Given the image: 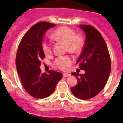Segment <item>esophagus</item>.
Returning <instances> with one entry per match:
<instances>
[{
	"instance_id": "esophagus-1",
	"label": "esophagus",
	"mask_w": 123,
	"mask_h": 123,
	"mask_svg": "<svg viewBox=\"0 0 123 123\" xmlns=\"http://www.w3.org/2000/svg\"><path fill=\"white\" fill-rule=\"evenodd\" d=\"M70 74H69V73H64L63 74V77H69L70 76Z\"/></svg>"
}]
</instances>
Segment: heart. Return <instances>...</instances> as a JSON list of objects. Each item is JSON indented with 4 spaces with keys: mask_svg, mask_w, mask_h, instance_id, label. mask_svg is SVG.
<instances>
[{
    "mask_svg": "<svg viewBox=\"0 0 123 123\" xmlns=\"http://www.w3.org/2000/svg\"><path fill=\"white\" fill-rule=\"evenodd\" d=\"M52 37L54 40L66 44V50L70 53H79L84 46V38L82 36L76 34L75 30L67 26H62L56 29L52 33ZM41 48L45 55H49L52 54V46L50 42L46 40L43 41ZM72 61V59L69 56H61L55 60L54 66L58 69L64 71L69 68Z\"/></svg>",
    "mask_w": 123,
    "mask_h": 123,
    "instance_id": "b5f03b06",
    "label": "heart"
}]
</instances>
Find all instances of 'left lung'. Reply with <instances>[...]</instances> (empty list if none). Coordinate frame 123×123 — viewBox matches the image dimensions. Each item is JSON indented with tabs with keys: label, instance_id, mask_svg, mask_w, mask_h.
Listing matches in <instances>:
<instances>
[{
	"label": "left lung",
	"instance_id": "obj_1",
	"mask_svg": "<svg viewBox=\"0 0 123 123\" xmlns=\"http://www.w3.org/2000/svg\"><path fill=\"white\" fill-rule=\"evenodd\" d=\"M80 27L85 32L86 41L76 64L85 73H71L78 84L71 91L79 99H88L97 95L105 86L111 73V61L107 44L99 32L89 25L82 24Z\"/></svg>",
	"mask_w": 123,
	"mask_h": 123
}]
</instances>
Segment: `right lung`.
<instances>
[{
    "mask_svg": "<svg viewBox=\"0 0 123 123\" xmlns=\"http://www.w3.org/2000/svg\"><path fill=\"white\" fill-rule=\"evenodd\" d=\"M56 25L40 22L30 28L23 36L16 56L17 72L24 89L32 97L43 99L51 95L63 75L55 71L41 73L39 66L45 57L41 48L46 30Z\"/></svg>",
    "mask_w": 123,
    "mask_h": 123,
    "instance_id": "add662e5",
    "label": "right lung"
}]
</instances>
